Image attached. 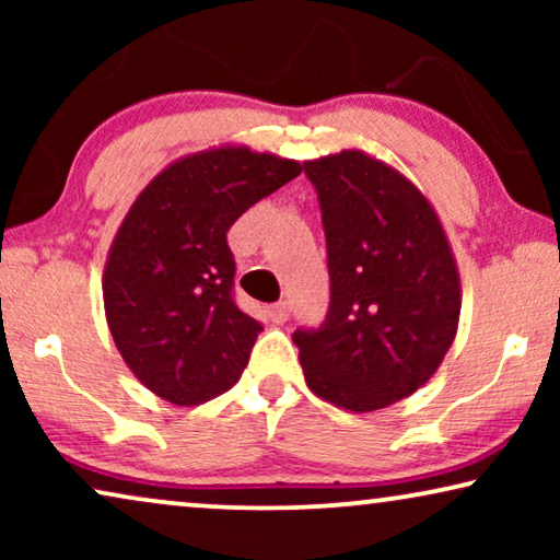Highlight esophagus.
<instances>
[{"label": "esophagus", "instance_id": "esophagus-1", "mask_svg": "<svg viewBox=\"0 0 560 560\" xmlns=\"http://www.w3.org/2000/svg\"><path fill=\"white\" fill-rule=\"evenodd\" d=\"M288 316H290V303L288 301L275 303L270 308V318L275 320V324H282V320H288Z\"/></svg>", "mask_w": 560, "mask_h": 560}]
</instances>
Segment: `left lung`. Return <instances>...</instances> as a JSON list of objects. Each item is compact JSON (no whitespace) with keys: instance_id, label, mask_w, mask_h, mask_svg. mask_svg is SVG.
I'll return each instance as SVG.
<instances>
[{"instance_id":"obj_1","label":"left lung","mask_w":560,"mask_h":560,"mask_svg":"<svg viewBox=\"0 0 560 560\" xmlns=\"http://www.w3.org/2000/svg\"><path fill=\"white\" fill-rule=\"evenodd\" d=\"M318 190L331 305L295 331L305 385L349 412L425 385L458 331L462 278L443 224L410 178L364 150L305 160Z\"/></svg>"}]
</instances>
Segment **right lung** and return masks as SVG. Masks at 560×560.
I'll return each instance as SVG.
<instances>
[{"instance_id":"1","label":"right lung","mask_w":560,"mask_h":560,"mask_svg":"<svg viewBox=\"0 0 560 560\" xmlns=\"http://www.w3.org/2000/svg\"><path fill=\"white\" fill-rule=\"evenodd\" d=\"M301 171L247 144H213L165 165L129 206L106 255L104 313L150 393L190 408L240 382L262 326L232 301L226 232Z\"/></svg>"}]
</instances>
